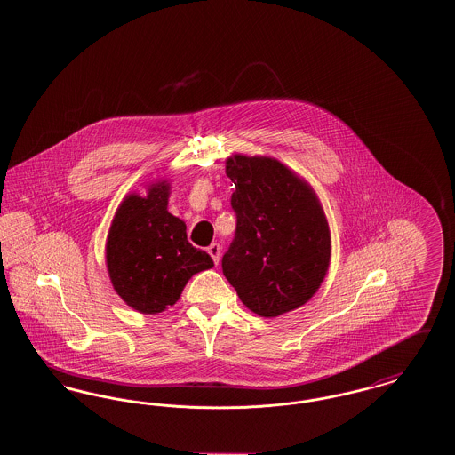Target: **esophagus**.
<instances>
[{"mask_svg":"<svg viewBox=\"0 0 455 455\" xmlns=\"http://www.w3.org/2000/svg\"><path fill=\"white\" fill-rule=\"evenodd\" d=\"M208 254L212 256V259L215 260V264H218V262H220V254H221L220 243H212V245L208 247Z\"/></svg>","mask_w":455,"mask_h":455,"instance_id":"1","label":"esophagus"}]
</instances>
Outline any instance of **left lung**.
<instances>
[{"label":"left lung","instance_id":"left-lung-1","mask_svg":"<svg viewBox=\"0 0 455 455\" xmlns=\"http://www.w3.org/2000/svg\"><path fill=\"white\" fill-rule=\"evenodd\" d=\"M225 172L235 184V238L221 259L242 303L278 317L308 302L331 262V232L312 186L271 156L235 153Z\"/></svg>","mask_w":455,"mask_h":455}]
</instances>
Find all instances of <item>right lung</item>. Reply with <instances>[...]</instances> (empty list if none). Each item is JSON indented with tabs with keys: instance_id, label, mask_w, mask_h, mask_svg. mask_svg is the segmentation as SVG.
Listing matches in <instances>:
<instances>
[{
	"instance_id": "1",
	"label": "right lung",
	"mask_w": 455,
	"mask_h": 455,
	"mask_svg": "<svg viewBox=\"0 0 455 455\" xmlns=\"http://www.w3.org/2000/svg\"><path fill=\"white\" fill-rule=\"evenodd\" d=\"M171 184L126 196L112 218L106 242L108 278L116 293L141 314H158L179 300L196 273L213 259L188 242L186 223L169 213Z\"/></svg>"
}]
</instances>
